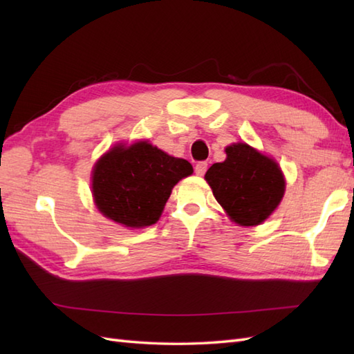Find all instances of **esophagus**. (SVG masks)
I'll return each mask as SVG.
<instances>
[{
    "instance_id": "esophagus-1",
    "label": "esophagus",
    "mask_w": 354,
    "mask_h": 354,
    "mask_svg": "<svg viewBox=\"0 0 354 354\" xmlns=\"http://www.w3.org/2000/svg\"><path fill=\"white\" fill-rule=\"evenodd\" d=\"M207 169H208V164L205 161H201V162L196 164V167H194V171H196V175L204 176Z\"/></svg>"
}]
</instances>
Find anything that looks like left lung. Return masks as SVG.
<instances>
[{"label": "left lung", "mask_w": 354, "mask_h": 354, "mask_svg": "<svg viewBox=\"0 0 354 354\" xmlns=\"http://www.w3.org/2000/svg\"><path fill=\"white\" fill-rule=\"evenodd\" d=\"M225 152L227 160L213 164L205 181L232 222L242 227L260 225L284 196L286 181L280 165L246 142H234Z\"/></svg>", "instance_id": "8db88e82"}]
</instances>
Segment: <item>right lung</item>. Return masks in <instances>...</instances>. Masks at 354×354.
I'll use <instances>...</instances> for the list:
<instances>
[{
    "instance_id": "add662e5",
    "label": "right lung",
    "mask_w": 354,
    "mask_h": 354,
    "mask_svg": "<svg viewBox=\"0 0 354 354\" xmlns=\"http://www.w3.org/2000/svg\"><path fill=\"white\" fill-rule=\"evenodd\" d=\"M193 167L147 141L109 149L93 169V196L99 212L127 228L156 223L171 189Z\"/></svg>"
}]
</instances>
